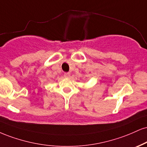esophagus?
Returning <instances> with one entry per match:
<instances>
[{"instance_id":"obj_1","label":"esophagus","mask_w":147,"mask_h":147,"mask_svg":"<svg viewBox=\"0 0 147 147\" xmlns=\"http://www.w3.org/2000/svg\"><path fill=\"white\" fill-rule=\"evenodd\" d=\"M70 74L69 73V72H65L64 74H63V76H64V77H70Z\"/></svg>"}]
</instances>
